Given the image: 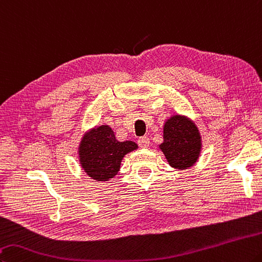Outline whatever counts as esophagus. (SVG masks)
Segmentation results:
<instances>
[{
    "label": "esophagus",
    "mask_w": 262,
    "mask_h": 262,
    "mask_svg": "<svg viewBox=\"0 0 262 262\" xmlns=\"http://www.w3.org/2000/svg\"><path fill=\"white\" fill-rule=\"evenodd\" d=\"M137 143H139L141 147H147L150 144V139L147 136H142L140 137L139 141H137Z\"/></svg>",
    "instance_id": "obj_1"
}]
</instances>
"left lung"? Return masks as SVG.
Listing matches in <instances>:
<instances>
[{
  "instance_id": "left-lung-1",
  "label": "left lung",
  "mask_w": 262,
  "mask_h": 262,
  "mask_svg": "<svg viewBox=\"0 0 262 262\" xmlns=\"http://www.w3.org/2000/svg\"><path fill=\"white\" fill-rule=\"evenodd\" d=\"M159 149L173 168L187 169L196 164L201 156V133L189 118L172 116L164 125V142Z\"/></svg>"
}]
</instances>
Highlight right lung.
<instances>
[{"label":"right lung","mask_w":262,"mask_h":262,"mask_svg":"<svg viewBox=\"0 0 262 262\" xmlns=\"http://www.w3.org/2000/svg\"><path fill=\"white\" fill-rule=\"evenodd\" d=\"M133 141L119 142L111 127L101 125L84 133L78 154L83 170L96 181H108L120 169L121 160L137 149Z\"/></svg>","instance_id":"add662e5"}]
</instances>
